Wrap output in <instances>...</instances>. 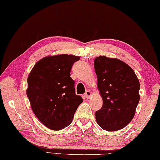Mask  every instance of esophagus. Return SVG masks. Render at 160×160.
I'll return each mask as SVG.
<instances>
[{"label": "esophagus", "mask_w": 160, "mask_h": 160, "mask_svg": "<svg viewBox=\"0 0 160 160\" xmlns=\"http://www.w3.org/2000/svg\"><path fill=\"white\" fill-rule=\"evenodd\" d=\"M91 95H92V92H91L90 91H86V92H85V94H84L85 98H86L87 99L90 98Z\"/></svg>", "instance_id": "1"}]
</instances>
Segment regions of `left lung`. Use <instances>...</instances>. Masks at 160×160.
I'll return each instance as SVG.
<instances>
[{
  "label": "left lung",
  "mask_w": 160,
  "mask_h": 160,
  "mask_svg": "<svg viewBox=\"0 0 160 160\" xmlns=\"http://www.w3.org/2000/svg\"><path fill=\"white\" fill-rule=\"evenodd\" d=\"M94 67L103 100L102 108L95 112L96 121L104 130H120L135 115L140 100L138 77L130 66L116 58L99 56Z\"/></svg>",
  "instance_id": "obj_1"
}]
</instances>
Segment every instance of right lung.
<instances>
[{
  "mask_svg": "<svg viewBox=\"0 0 160 160\" xmlns=\"http://www.w3.org/2000/svg\"><path fill=\"white\" fill-rule=\"evenodd\" d=\"M80 57L72 54L48 56L35 63L28 76L27 95L35 116L52 130L71 124L83 102L76 95L70 71Z\"/></svg>",
  "mask_w": 160,
  "mask_h": 160,
  "instance_id": "obj_1",
  "label": "right lung"
}]
</instances>
